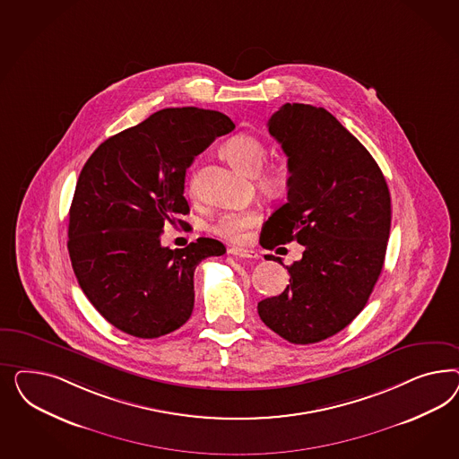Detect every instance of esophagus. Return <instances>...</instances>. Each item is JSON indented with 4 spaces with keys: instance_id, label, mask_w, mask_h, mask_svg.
I'll return each instance as SVG.
<instances>
[{
    "instance_id": "obj_1",
    "label": "esophagus",
    "mask_w": 459,
    "mask_h": 459,
    "mask_svg": "<svg viewBox=\"0 0 459 459\" xmlns=\"http://www.w3.org/2000/svg\"><path fill=\"white\" fill-rule=\"evenodd\" d=\"M229 254L234 255V257H238V259H257L259 257L257 252L250 249H240V247H230Z\"/></svg>"
}]
</instances>
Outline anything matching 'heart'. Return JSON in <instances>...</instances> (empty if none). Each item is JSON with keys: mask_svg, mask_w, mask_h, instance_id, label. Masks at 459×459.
I'll return each instance as SVG.
<instances>
[{"mask_svg": "<svg viewBox=\"0 0 459 459\" xmlns=\"http://www.w3.org/2000/svg\"><path fill=\"white\" fill-rule=\"evenodd\" d=\"M223 154L247 175H255V180L267 190H274L286 180V168L281 163L267 165L263 170L267 158V146L263 139L252 134H237L223 144ZM188 192L192 196L198 195V177L192 173L188 178ZM261 221L259 209L229 210L221 213L210 223V230L227 240H242L250 227Z\"/></svg>", "mask_w": 459, "mask_h": 459, "instance_id": "b5f03b06", "label": "heart"}]
</instances>
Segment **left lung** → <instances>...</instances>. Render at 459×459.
Instances as JSON below:
<instances>
[{
  "label": "left lung",
  "instance_id": "1",
  "mask_svg": "<svg viewBox=\"0 0 459 459\" xmlns=\"http://www.w3.org/2000/svg\"><path fill=\"white\" fill-rule=\"evenodd\" d=\"M267 127L291 177L288 202L267 219L261 246L296 240L305 252L286 265L288 288L257 311L281 338L316 343L355 320L374 291L389 240V186L372 154L323 108L288 102Z\"/></svg>",
  "mask_w": 459,
  "mask_h": 459
}]
</instances>
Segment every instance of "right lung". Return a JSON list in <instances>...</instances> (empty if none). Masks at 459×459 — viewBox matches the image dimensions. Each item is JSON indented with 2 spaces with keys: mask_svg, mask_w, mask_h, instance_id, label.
<instances>
[{
  "mask_svg": "<svg viewBox=\"0 0 459 459\" xmlns=\"http://www.w3.org/2000/svg\"><path fill=\"white\" fill-rule=\"evenodd\" d=\"M236 125L219 111L168 108L106 139L83 165L69 212L70 261L83 294L117 330L158 338L194 311L195 267L222 255L200 237L163 247L168 222L190 212L186 168Z\"/></svg>",
  "mask_w": 459,
  "mask_h": 459,
  "instance_id": "right-lung-1",
  "label": "right lung"
}]
</instances>
